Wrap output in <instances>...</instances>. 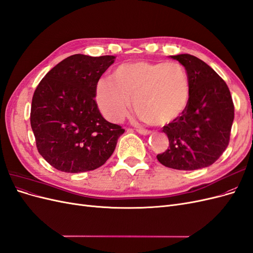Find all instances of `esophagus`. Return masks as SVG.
Masks as SVG:
<instances>
[{
	"label": "esophagus",
	"mask_w": 253,
	"mask_h": 253,
	"mask_svg": "<svg viewBox=\"0 0 253 253\" xmlns=\"http://www.w3.org/2000/svg\"><path fill=\"white\" fill-rule=\"evenodd\" d=\"M136 131L138 132L139 134H141V135H144V136L151 134V131H148V129H144V128H137Z\"/></svg>",
	"instance_id": "1"
}]
</instances>
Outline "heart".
Masks as SVG:
<instances>
[{
	"instance_id": "b5f03b06",
	"label": "heart",
	"mask_w": 253,
	"mask_h": 253,
	"mask_svg": "<svg viewBox=\"0 0 253 253\" xmlns=\"http://www.w3.org/2000/svg\"><path fill=\"white\" fill-rule=\"evenodd\" d=\"M96 102L112 122L124 119L133 100L140 120L167 126L185 112L190 99V79L177 62L135 61L119 65L111 79L99 80Z\"/></svg>"
}]
</instances>
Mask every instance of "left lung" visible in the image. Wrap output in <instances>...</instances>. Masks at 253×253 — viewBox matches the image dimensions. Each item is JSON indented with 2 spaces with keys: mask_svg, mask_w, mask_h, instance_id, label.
Listing matches in <instances>:
<instances>
[{
  "mask_svg": "<svg viewBox=\"0 0 253 253\" xmlns=\"http://www.w3.org/2000/svg\"><path fill=\"white\" fill-rule=\"evenodd\" d=\"M185 66L190 99L177 119L164 126L169 149L158 162L176 170L192 171L215 163L228 147L234 106L226 82L204 61L189 53L170 56Z\"/></svg>",
  "mask_w": 253,
  "mask_h": 253,
  "instance_id": "left-lung-1",
  "label": "left lung"
}]
</instances>
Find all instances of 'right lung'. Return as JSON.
<instances>
[{
  "instance_id": "obj_1",
  "label": "right lung",
  "mask_w": 253,
  "mask_h": 253,
  "mask_svg": "<svg viewBox=\"0 0 253 253\" xmlns=\"http://www.w3.org/2000/svg\"><path fill=\"white\" fill-rule=\"evenodd\" d=\"M115 56L73 55L45 75L37 86L30 126L41 156L66 173L104 165L125 133L106 121L95 101L96 85Z\"/></svg>"
}]
</instances>
